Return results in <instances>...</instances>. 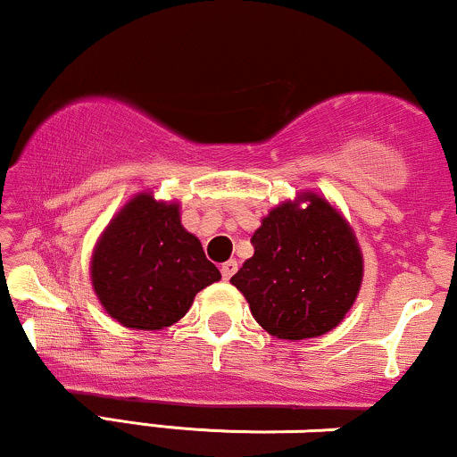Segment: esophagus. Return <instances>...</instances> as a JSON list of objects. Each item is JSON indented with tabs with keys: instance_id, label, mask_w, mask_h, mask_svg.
<instances>
[{
	"instance_id": "1",
	"label": "esophagus",
	"mask_w": 457,
	"mask_h": 457,
	"mask_svg": "<svg viewBox=\"0 0 457 457\" xmlns=\"http://www.w3.org/2000/svg\"><path fill=\"white\" fill-rule=\"evenodd\" d=\"M220 271H222L224 280H230V278H233V273L237 271V261H233V259L227 261V262H224L222 270H220Z\"/></svg>"
}]
</instances>
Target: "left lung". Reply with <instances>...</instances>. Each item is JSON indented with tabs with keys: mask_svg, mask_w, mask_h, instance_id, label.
<instances>
[{
	"mask_svg": "<svg viewBox=\"0 0 457 457\" xmlns=\"http://www.w3.org/2000/svg\"><path fill=\"white\" fill-rule=\"evenodd\" d=\"M271 209L252 235L254 254L230 278L262 329L282 340L323 336L345 319L363 261L346 220L325 198Z\"/></svg>",
	"mask_w": 457,
	"mask_h": 457,
	"instance_id": "8db88e82",
	"label": "left lung"
}]
</instances>
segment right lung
Returning <instances> with one entry per match:
<instances>
[{"label":"right lung","mask_w":457,"mask_h":457,"mask_svg":"<svg viewBox=\"0 0 457 457\" xmlns=\"http://www.w3.org/2000/svg\"><path fill=\"white\" fill-rule=\"evenodd\" d=\"M201 241L181 227L179 205L134 196L106 227L91 282L112 319L130 329H164L190 310L195 295L220 280Z\"/></svg>","instance_id":"add662e5"}]
</instances>
